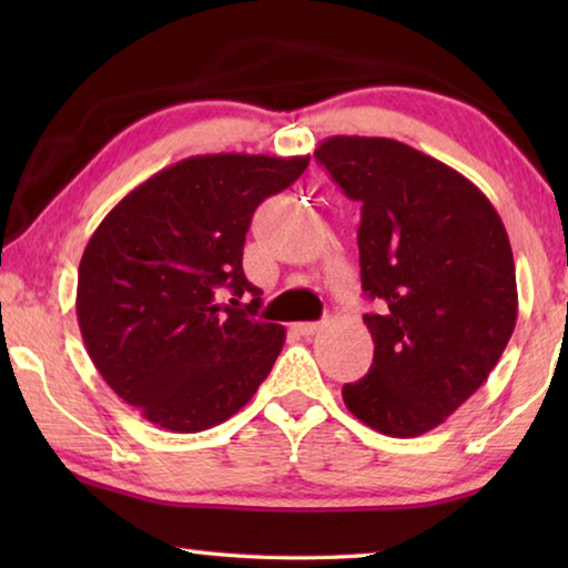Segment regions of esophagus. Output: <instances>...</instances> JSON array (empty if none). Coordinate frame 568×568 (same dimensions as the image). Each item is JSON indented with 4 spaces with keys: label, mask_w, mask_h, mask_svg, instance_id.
I'll use <instances>...</instances> for the list:
<instances>
[{
    "label": "esophagus",
    "mask_w": 568,
    "mask_h": 568,
    "mask_svg": "<svg viewBox=\"0 0 568 568\" xmlns=\"http://www.w3.org/2000/svg\"><path fill=\"white\" fill-rule=\"evenodd\" d=\"M321 328H323V323H293V331L305 335V338L307 335H315Z\"/></svg>",
    "instance_id": "obj_1"
}]
</instances>
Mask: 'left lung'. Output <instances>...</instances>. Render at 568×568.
I'll return each mask as SVG.
<instances>
[{
	"label": "left lung",
	"instance_id": "8db88e82",
	"mask_svg": "<svg viewBox=\"0 0 568 568\" xmlns=\"http://www.w3.org/2000/svg\"><path fill=\"white\" fill-rule=\"evenodd\" d=\"M315 160L363 205L361 283L381 305L363 315L376 348L345 406L378 434H428L484 386L514 333L506 227L474 182L398 140L335 134Z\"/></svg>",
	"mask_w": 568,
	"mask_h": 568
}]
</instances>
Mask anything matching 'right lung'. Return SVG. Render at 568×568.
Here are the masks:
<instances>
[{
	"instance_id": "right-lung-1",
	"label": "right lung",
	"mask_w": 568,
	"mask_h": 568,
	"mask_svg": "<svg viewBox=\"0 0 568 568\" xmlns=\"http://www.w3.org/2000/svg\"><path fill=\"white\" fill-rule=\"evenodd\" d=\"M307 162L245 152L180 160L128 192L92 233L77 321L94 368L142 418L197 434L235 416L267 378L285 328L253 318L263 291L243 273L245 233L255 207Z\"/></svg>"
}]
</instances>
